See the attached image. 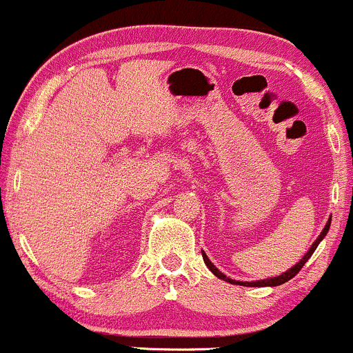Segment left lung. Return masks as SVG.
<instances>
[{
	"instance_id": "1",
	"label": "left lung",
	"mask_w": 353,
	"mask_h": 353,
	"mask_svg": "<svg viewBox=\"0 0 353 353\" xmlns=\"http://www.w3.org/2000/svg\"><path fill=\"white\" fill-rule=\"evenodd\" d=\"M330 224H332V217H330V219H328V223H326L325 230L321 231V234L318 236V239H316V241L312 243V245H311V248L307 250V253H306V255H304L303 258H301V260L297 261V263L294 265L292 268H289V270L284 272V274H282V275H279V277H274V279H265V281H256V282H238V281H232V279L226 277V275H224L223 272H221V270H217V268L214 267V263H212V261H210L209 258H207V255H205V253H203V252H202V256H203V261H205L207 268H209V270L212 272V274L216 275V277L223 279V281L230 282V284H236V285L239 284V285H245V287H275V285H281V284H284V282L290 281V279H292V277H296V275L299 274V270H301V268H303V267H304V263H306V261L310 260L312 253H314V250L318 248V245H319V243H321V239L325 238V236H326V232H328V230H330Z\"/></svg>"
}]
</instances>
